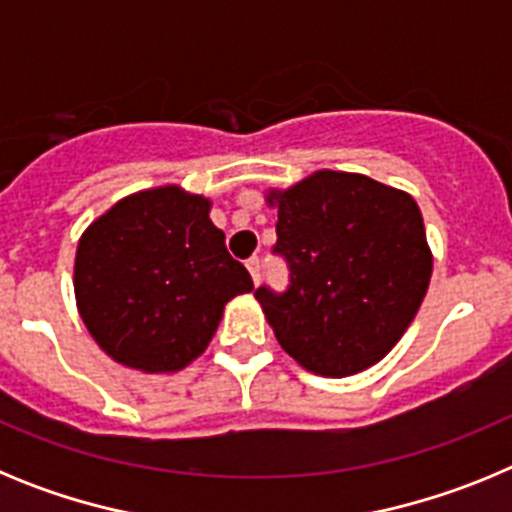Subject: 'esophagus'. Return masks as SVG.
Listing matches in <instances>:
<instances>
[{
    "mask_svg": "<svg viewBox=\"0 0 512 512\" xmlns=\"http://www.w3.org/2000/svg\"><path fill=\"white\" fill-rule=\"evenodd\" d=\"M246 269H248V274H251L253 284H259L261 282V261H259V256H253V259H248L246 261Z\"/></svg>",
    "mask_w": 512,
    "mask_h": 512,
    "instance_id": "obj_1",
    "label": "esophagus"
}]
</instances>
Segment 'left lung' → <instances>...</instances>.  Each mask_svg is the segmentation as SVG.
<instances>
[{
  "label": "left lung",
  "instance_id": "1",
  "mask_svg": "<svg viewBox=\"0 0 512 512\" xmlns=\"http://www.w3.org/2000/svg\"><path fill=\"white\" fill-rule=\"evenodd\" d=\"M277 246L289 266L282 295L259 287L279 346L307 372L351 377L384 356L428 292L433 253L408 192L348 171H315L269 189Z\"/></svg>",
  "mask_w": 512,
  "mask_h": 512
}]
</instances>
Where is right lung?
Masks as SVG:
<instances>
[{
	"instance_id": "right-lung-1",
	"label": "right lung",
	"mask_w": 512,
	"mask_h": 512,
	"mask_svg": "<svg viewBox=\"0 0 512 512\" xmlns=\"http://www.w3.org/2000/svg\"><path fill=\"white\" fill-rule=\"evenodd\" d=\"M212 202L176 184L128 194L79 238V315L117 364L146 374L179 372L215 336L251 274L225 248Z\"/></svg>"
}]
</instances>
